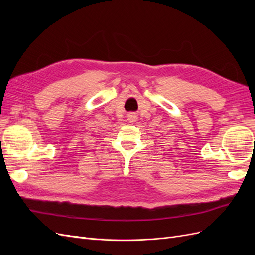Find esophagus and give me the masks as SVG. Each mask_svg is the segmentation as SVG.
Returning <instances> with one entry per match:
<instances>
[{
    "mask_svg": "<svg viewBox=\"0 0 255 255\" xmlns=\"http://www.w3.org/2000/svg\"><path fill=\"white\" fill-rule=\"evenodd\" d=\"M128 120H129V122H134L137 120V115L135 113H129L128 114Z\"/></svg>",
    "mask_w": 255,
    "mask_h": 255,
    "instance_id": "esophagus-1",
    "label": "esophagus"
}]
</instances>
